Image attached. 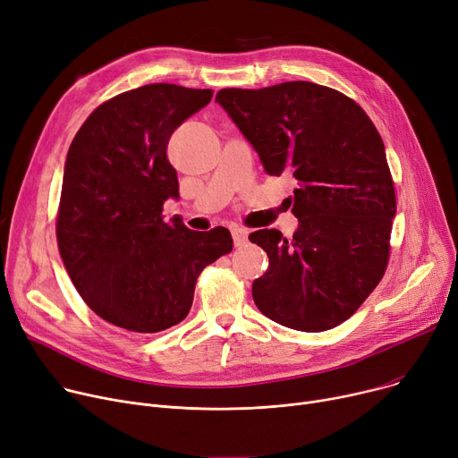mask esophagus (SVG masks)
<instances>
[{
	"label": "esophagus",
	"mask_w": 458,
	"mask_h": 458,
	"mask_svg": "<svg viewBox=\"0 0 458 458\" xmlns=\"http://www.w3.org/2000/svg\"><path fill=\"white\" fill-rule=\"evenodd\" d=\"M232 237H233V245L241 247L242 242L249 239V230L242 226H232Z\"/></svg>",
	"instance_id": "34e87169"
}]
</instances>
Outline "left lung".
Wrapping results in <instances>:
<instances>
[{"label":"left lung","instance_id":"8db88e82","mask_svg":"<svg viewBox=\"0 0 458 458\" xmlns=\"http://www.w3.org/2000/svg\"><path fill=\"white\" fill-rule=\"evenodd\" d=\"M216 101L267 174L298 182L293 237L276 228L249 235L268 256L252 284L258 310L298 331L343 324L377 287L390 256L395 193L372 119L341 91L308 81L225 88Z\"/></svg>","mask_w":458,"mask_h":458}]
</instances>
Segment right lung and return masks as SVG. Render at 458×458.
<instances>
[{"instance_id": "obj_1", "label": "right lung", "mask_w": 458, "mask_h": 458, "mask_svg": "<svg viewBox=\"0 0 458 458\" xmlns=\"http://www.w3.org/2000/svg\"><path fill=\"white\" fill-rule=\"evenodd\" d=\"M211 89L157 82L99 105L75 134L56 213L60 258L86 306L134 333L184 320L204 267L232 252V235L164 221L178 199L167 143L211 101Z\"/></svg>"}]
</instances>
